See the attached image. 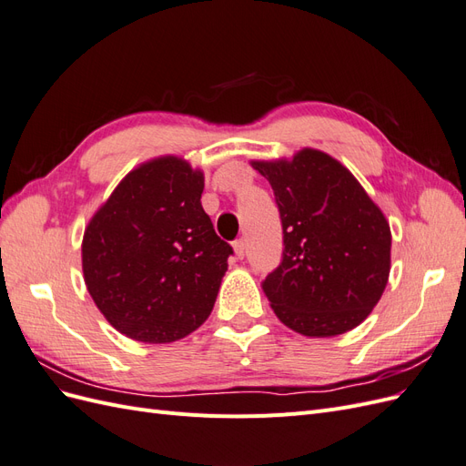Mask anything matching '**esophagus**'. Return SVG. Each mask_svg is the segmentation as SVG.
Masks as SVG:
<instances>
[{"label":"esophagus","mask_w":466,"mask_h":466,"mask_svg":"<svg viewBox=\"0 0 466 466\" xmlns=\"http://www.w3.org/2000/svg\"><path fill=\"white\" fill-rule=\"evenodd\" d=\"M233 248H235V255H237V258H243V257H245L247 245H245L243 238H238V241H235V243H233Z\"/></svg>","instance_id":"34e87169"}]
</instances>
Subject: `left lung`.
<instances>
[{
  "instance_id": "1",
  "label": "left lung",
  "mask_w": 466,
  "mask_h": 466,
  "mask_svg": "<svg viewBox=\"0 0 466 466\" xmlns=\"http://www.w3.org/2000/svg\"><path fill=\"white\" fill-rule=\"evenodd\" d=\"M276 196L284 252L262 289L303 336H338L368 319L390 272V229L348 168L317 149L252 161Z\"/></svg>"
}]
</instances>
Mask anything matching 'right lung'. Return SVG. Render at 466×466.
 Instances as JSON below:
<instances>
[{
	"label": "right lung",
	"instance_id": "1",
	"mask_svg": "<svg viewBox=\"0 0 466 466\" xmlns=\"http://www.w3.org/2000/svg\"><path fill=\"white\" fill-rule=\"evenodd\" d=\"M204 175L167 155L122 178L83 235V278L124 336L167 344L214 309L231 245L202 208Z\"/></svg>",
	"mask_w": 466,
	"mask_h": 466
}]
</instances>
